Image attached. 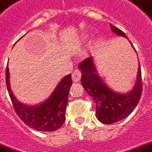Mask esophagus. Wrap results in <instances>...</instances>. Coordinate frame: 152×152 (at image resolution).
I'll use <instances>...</instances> for the list:
<instances>
[{"label":"esophagus","instance_id":"1","mask_svg":"<svg viewBox=\"0 0 152 152\" xmlns=\"http://www.w3.org/2000/svg\"><path fill=\"white\" fill-rule=\"evenodd\" d=\"M81 76H82V74H81V72L79 70H75V71L73 72V74H72V78H73V81H74V83H77V82H79L80 81Z\"/></svg>","mask_w":152,"mask_h":152}]
</instances>
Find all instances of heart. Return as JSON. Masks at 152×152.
Segmentation results:
<instances>
[{"mask_svg": "<svg viewBox=\"0 0 152 152\" xmlns=\"http://www.w3.org/2000/svg\"><path fill=\"white\" fill-rule=\"evenodd\" d=\"M87 35H83V36H82V39L83 40V39H87Z\"/></svg>", "mask_w": 152, "mask_h": 152, "instance_id": "b5f03b06", "label": "heart"}]
</instances>
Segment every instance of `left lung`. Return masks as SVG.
Listing matches in <instances>:
<instances>
[{
    "mask_svg": "<svg viewBox=\"0 0 152 152\" xmlns=\"http://www.w3.org/2000/svg\"><path fill=\"white\" fill-rule=\"evenodd\" d=\"M112 31L128 39L120 29L110 24ZM135 51L132 43L129 41ZM135 53L137 52L135 51ZM78 69L82 73V85L96 105V117L104 124H113L128 117L138 104L142 95V77L140 64L134 87L127 93H119L108 87L97 71L92 56L79 63Z\"/></svg>",
    "mask_w": 152,
    "mask_h": 152,
    "instance_id": "left-lung-1",
    "label": "left lung"
}]
</instances>
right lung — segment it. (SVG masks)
Masks as SVG:
<instances>
[{"label": "right lung", "instance_id": "1", "mask_svg": "<svg viewBox=\"0 0 152 152\" xmlns=\"http://www.w3.org/2000/svg\"><path fill=\"white\" fill-rule=\"evenodd\" d=\"M5 80L14 110L26 126L38 131L50 132L58 129L64 124L69 91L72 85L71 75H66L60 81L47 99L35 105L25 104L14 96L11 91L8 65Z\"/></svg>", "mask_w": 152, "mask_h": 152}]
</instances>
